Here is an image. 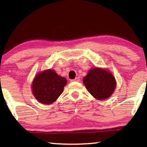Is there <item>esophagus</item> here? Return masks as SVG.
Returning <instances> with one entry per match:
<instances>
[{"mask_svg": "<svg viewBox=\"0 0 147 147\" xmlns=\"http://www.w3.org/2000/svg\"><path fill=\"white\" fill-rule=\"evenodd\" d=\"M79 81H80V78H78V77H76L75 79L71 80V82H79Z\"/></svg>", "mask_w": 147, "mask_h": 147, "instance_id": "esophagus-1", "label": "esophagus"}]
</instances>
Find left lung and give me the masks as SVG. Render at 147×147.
I'll return each instance as SVG.
<instances>
[{"instance_id":"obj_1","label":"left lung","mask_w":147,"mask_h":147,"mask_svg":"<svg viewBox=\"0 0 147 147\" xmlns=\"http://www.w3.org/2000/svg\"><path fill=\"white\" fill-rule=\"evenodd\" d=\"M83 83L94 98L105 100L112 95L116 87L115 77L110 71L100 67L91 69L84 77Z\"/></svg>"}]
</instances>
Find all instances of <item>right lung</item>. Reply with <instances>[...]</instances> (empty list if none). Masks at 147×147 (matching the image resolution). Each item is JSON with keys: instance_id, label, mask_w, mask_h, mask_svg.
Listing matches in <instances>:
<instances>
[{"instance_id": "obj_1", "label": "right lung", "mask_w": 147, "mask_h": 147, "mask_svg": "<svg viewBox=\"0 0 147 147\" xmlns=\"http://www.w3.org/2000/svg\"><path fill=\"white\" fill-rule=\"evenodd\" d=\"M67 82L65 78L53 69H47L35 76L32 83V94L39 102L51 104L63 93Z\"/></svg>"}]
</instances>
